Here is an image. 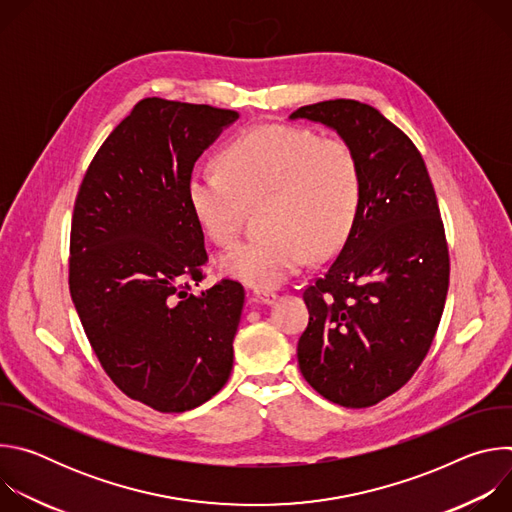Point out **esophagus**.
Wrapping results in <instances>:
<instances>
[{"label":"esophagus","mask_w":512,"mask_h":512,"mask_svg":"<svg viewBox=\"0 0 512 512\" xmlns=\"http://www.w3.org/2000/svg\"><path fill=\"white\" fill-rule=\"evenodd\" d=\"M275 300H277L275 291H269V289H255V291H253V302H255V304L271 306V304H275Z\"/></svg>","instance_id":"34e87169"}]
</instances>
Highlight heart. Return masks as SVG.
<instances>
[{
	"instance_id": "1",
	"label": "heart",
	"mask_w": 512,
	"mask_h": 512,
	"mask_svg": "<svg viewBox=\"0 0 512 512\" xmlns=\"http://www.w3.org/2000/svg\"><path fill=\"white\" fill-rule=\"evenodd\" d=\"M188 202L204 235L231 243L249 204L263 233L229 247L218 267L253 287L271 289L314 257L334 253L350 235L362 200V170L352 145L308 127L255 125L221 152V168L198 166Z\"/></svg>"
}]
</instances>
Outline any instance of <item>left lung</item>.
Masks as SVG:
<instances>
[{"label":"left lung","instance_id":"obj_1","mask_svg":"<svg viewBox=\"0 0 512 512\" xmlns=\"http://www.w3.org/2000/svg\"><path fill=\"white\" fill-rule=\"evenodd\" d=\"M289 119L332 127L362 170L354 227L304 289L300 371L328 401L371 407L413 377L440 326L450 285L440 206L419 150L375 107L334 99Z\"/></svg>","mask_w":512,"mask_h":512}]
</instances>
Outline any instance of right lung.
<instances>
[{
  "mask_svg": "<svg viewBox=\"0 0 512 512\" xmlns=\"http://www.w3.org/2000/svg\"><path fill=\"white\" fill-rule=\"evenodd\" d=\"M237 111L150 97L111 131L75 200L68 287L109 379L162 413L206 403L233 371L245 289L190 294L208 261L188 202L196 160Z\"/></svg>",
  "mask_w": 512,
  "mask_h": 512,
  "instance_id": "1",
  "label": "right lung"
}]
</instances>
